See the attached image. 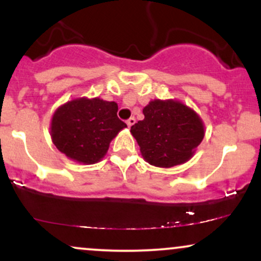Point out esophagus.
Returning <instances> with one entry per match:
<instances>
[{"label":"esophagus","mask_w":261,"mask_h":261,"mask_svg":"<svg viewBox=\"0 0 261 261\" xmlns=\"http://www.w3.org/2000/svg\"><path fill=\"white\" fill-rule=\"evenodd\" d=\"M135 122H136V119H135L134 116H131L130 119H127V120H126V124H127V126H128V127L133 126V125L135 124Z\"/></svg>","instance_id":"34e87169"}]
</instances>
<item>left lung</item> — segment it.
I'll use <instances>...</instances> for the list:
<instances>
[{
	"label": "left lung",
	"instance_id": "1",
	"mask_svg": "<svg viewBox=\"0 0 261 261\" xmlns=\"http://www.w3.org/2000/svg\"><path fill=\"white\" fill-rule=\"evenodd\" d=\"M142 113L145 119L131 126V134L149 164L169 168L190 160L203 139L195 112L180 101L153 100Z\"/></svg>",
	"mask_w": 261,
	"mask_h": 261
}]
</instances>
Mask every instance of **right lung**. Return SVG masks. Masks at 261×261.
<instances>
[{
  "label": "right lung",
  "mask_w": 261,
  "mask_h": 261,
  "mask_svg": "<svg viewBox=\"0 0 261 261\" xmlns=\"http://www.w3.org/2000/svg\"><path fill=\"white\" fill-rule=\"evenodd\" d=\"M126 124L118 118V104L81 98L60 107L53 116L51 139L60 152L85 164L99 162L110 141Z\"/></svg>",
  "instance_id": "1"
}]
</instances>
